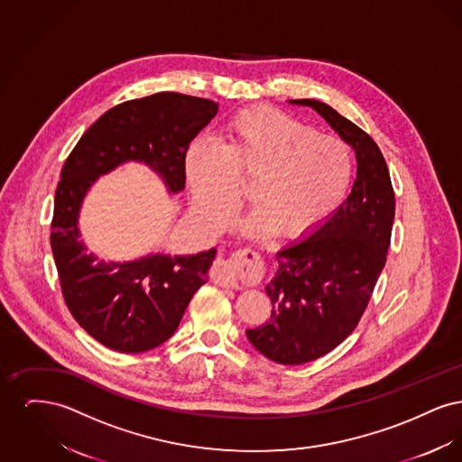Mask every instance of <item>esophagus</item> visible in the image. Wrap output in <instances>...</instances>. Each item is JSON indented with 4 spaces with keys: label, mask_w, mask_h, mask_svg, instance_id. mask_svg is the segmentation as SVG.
Returning <instances> with one entry per match:
<instances>
[{
    "label": "esophagus",
    "mask_w": 462,
    "mask_h": 462,
    "mask_svg": "<svg viewBox=\"0 0 462 462\" xmlns=\"http://www.w3.org/2000/svg\"><path fill=\"white\" fill-rule=\"evenodd\" d=\"M251 260L247 258V251H237L230 258H218L213 268V279L226 287H239V272L249 266Z\"/></svg>",
    "instance_id": "1"
}]
</instances>
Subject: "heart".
<instances>
[{
  "mask_svg": "<svg viewBox=\"0 0 462 462\" xmlns=\"http://www.w3.org/2000/svg\"><path fill=\"white\" fill-rule=\"evenodd\" d=\"M355 155L346 140L322 134L286 112L254 107L226 123L220 145L198 138L185 154V176L199 215L228 225L245 198L242 183L258 178V206L241 221L247 237L275 230L300 237L346 198Z\"/></svg>",
  "mask_w": 462,
  "mask_h": 462,
  "instance_id": "b5f03b06",
  "label": "heart"
}]
</instances>
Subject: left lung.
Returning <instances> with one entry per match:
<instances>
[{"instance_id":"left-lung-1","label":"left lung","mask_w":462,"mask_h":462,"mask_svg":"<svg viewBox=\"0 0 462 462\" xmlns=\"http://www.w3.org/2000/svg\"><path fill=\"white\" fill-rule=\"evenodd\" d=\"M289 104L317 110L356 155L350 196L308 239L275 254L279 268L266 284L270 320L245 330L266 358L300 365L334 350L360 322L386 263L395 192L386 161L367 133L324 102Z\"/></svg>"}]
</instances>
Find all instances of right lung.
Here are the masks:
<instances>
[{"label":"right lung","instance_id":"obj_1","mask_svg":"<svg viewBox=\"0 0 462 462\" xmlns=\"http://www.w3.org/2000/svg\"><path fill=\"white\" fill-rule=\"evenodd\" d=\"M208 98L162 91L123 102L100 116L67 157L55 190L51 253L76 322L110 350L142 353L173 336L217 249L198 254H149L104 262L87 253L78 218L98 176L136 161L162 178L171 194L185 187V154L217 116Z\"/></svg>","mask_w":462,"mask_h":462}]
</instances>
